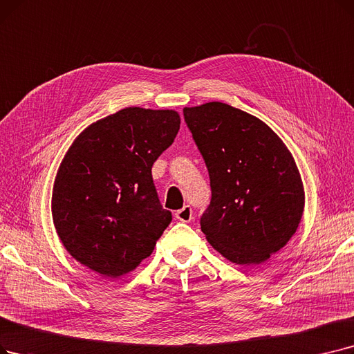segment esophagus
<instances>
[{
    "mask_svg": "<svg viewBox=\"0 0 354 354\" xmlns=\"http://www.w3.org/2000/svg\"><path fill=\"white\" fill-rule=\"evenodd\" d=\"M175 215L179 221H183V223H189L194 218V212L189 205H185L182 209H178Z\"/></svg>",
    "mask_w": 354,
    "mask_h": 354,
    "instance_id": "34e87169",
    "label": "esophagus"
}]
</instances>
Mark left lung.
I'll return each mask as SVG.
<instances>
[{
    "label": "left lung",
    "mask_w": 354,
    "mask_h": 354,
    "mask_svg": "<svg viewBox=\"0 0 354 354\" xmlns=\"http://www.w3.org/2000/svg\"><path fill=\"white\" fill-rule=\"evenodd\" d=\"M183 117L208 169V243L236 265H259L295 234L304 187L290 151L268 124L224 102L185 106Z\"/></svg>",
    "instance_id": "left-lung-1"
}]
</instances>
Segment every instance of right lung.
Wrapping results in <instances>:
<instances>
[{
  "label": "right lung",
  "instance_id": "1",
  "mask_svg": "<svg viewBox=\"0 0 354 354\" xmlns=\"http://www.w3.org/2000/svg\"><path fill=\"white\" fill-rule=\"evenodd\" d=\"M179 124L174 110L129 106L92 122L59 166L52 195L57 236L73 259L104 278L139 266L172 221L151 166Z\"/></svg>",
  "mask_w": 354,
  "mask_h": 354
}]
</instances>
